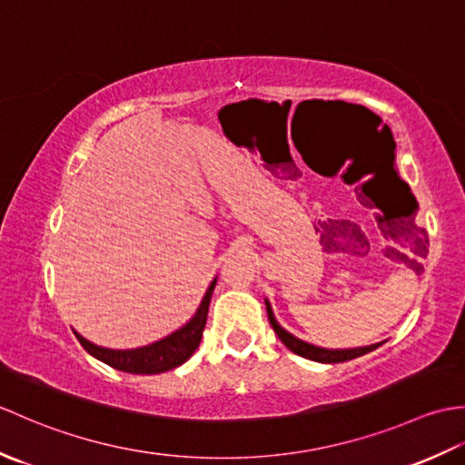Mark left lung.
<instances>
[{"mask_svg": "<svg viewBox=\"0 0 465 465\" xmlns=\"http://www.w3.org/2000/svg\"><path fill=\"white\" fill-rule=\"evenodd\" d=\"M418 230V227H416ZM418 233H420V255L423 253L426 255V238H423V230H418ZM265 308H268V318H270V323H272V328H273V331L278 333V338L283 341V345L285 348H290L293 353H298V355H302V358H305V360H313V361H322V363H340V361H348V360H355V358H360V355H363V353H368V351H371V350H375V348H380L381 343H373V345H365V348H355V350H325V348H318V345H312V343H305V341H302V340H298L295 338V335H292L290 331H285L282 325L275 322V315H273V312H272V305H270V302L265 300Z\"/></svg>", "mask_w": 465, "mask_h": 465, "instance_id": "obj_1", "label": "left lung"}]
</instances>
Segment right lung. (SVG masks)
I'll return each mask as SVG.
<instances>
[{"mask_svg": "<svg viewBox=\"0 0 465 465\" xmlns=\"http://www.w3.org/2000/svg\"><path fill=\"white\" fill-rule=\"evenodd\" d=\"M215 282L217 280H213L210 288H207L200 308H197L193 318L187 322L183 328L173 331L172 335H167V338H163L160 341L143 345V348L107 350V348H100V345H95L92 341H87L84 335H80L75 330H74V333H75V338L80 340V343L84 345V350L87 353L120 371L145 373V375L170 371V370L177 368V365H182L183 361L190 360L192 353L197 350V345H200Z\"/></svg>", "mask_w": 465, "mask_h": 465, "instance_id": "right-lung-1", "label": "right lung"}]
</instances>
